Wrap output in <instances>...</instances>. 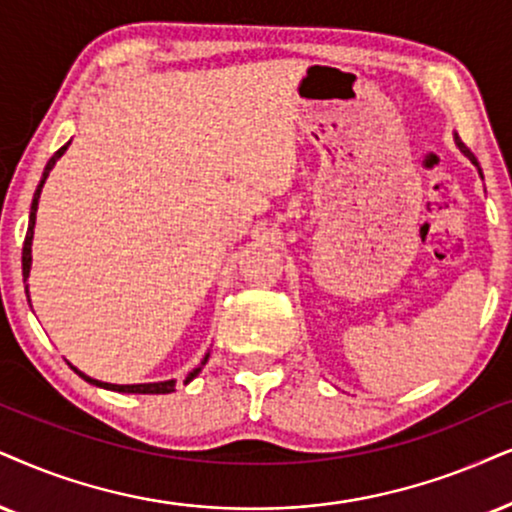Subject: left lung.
I'll return each mask as SVG.
<instances>
[{
  "label": "left lung",
  "mask_w": 512,
  "mask_h": 512,
  "mask_svg": "<svg viewBox=\"0 0 512 512\" xmlns=\"http://www.w3.org/2000/svg\"><path fill=\"white\" fill-rule=\"evenodd\" d=\"M456 146H458V151H461L463 155H465V158H468L470 160V163L472 165H475L477 167V172H480V177H482V170H480V163H477V158H475V155H472L470 151H468V148H465L463 146V141H458V137H456Z\"/></svg>",
  "instance_id": "left-lung-1"
}]
</instances>
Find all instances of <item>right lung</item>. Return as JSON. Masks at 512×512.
<instances>
[{
  "mask_svg": "<svg viewBox=\"0 0 512 512\" xmlns=\"http://www.w3.org/2000/svg\"><path fill=\"white\" fill-rule=\"evenodd\" d=\"M68 146H70V141H68L66 146L58 148V151H56L54 155H51L49 163H47V167H44V172H42L40 184H37L35 196H32V205H30V222H28V234H25V243H23V283H25V295H28V302H30L28 278H30V267H32V236H35V219H37V205H40V193H42V189H44V181H47L49 172L54 170L56 160L61 158V155L68 151ZM208 357H210V354H205L203 361H200V366H198V368H193V371H191L189 375H186L184 385H186V383H191V380L196 378V375L200 373V368H203L205 364H208ZM70 368H73V371H75L77 375H80V378L87 380V383H92V385H96V387H103V390L125 392V394H170V392H174V385H177V380H160V383H139V385H113V383H101V380H96V378H89L87 373H82L80 368H75L73 364H70Z\"/></svg>",
  "mask_w": 512,
  "mask_h": 512,
  "instance_id": "right-lung-1",
  "label": "right lung"
}]
</instances>
